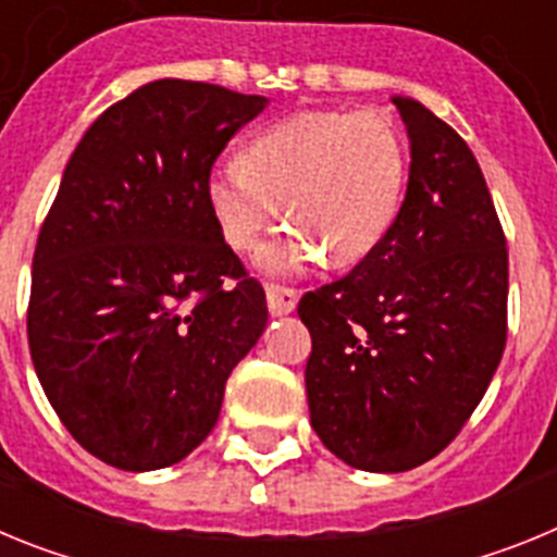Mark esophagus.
I'll return each mask as SVG.
<instances>
[{"label":"esophagus","mask_w":557,"mask_h":557,"mask_svg":"<svg viewBox=\"0 0 557 557\" xmlns=\"http://www.w3.org/2000/svg\"><path fill=\"white\" fill-rule=\"evenodd\" d=\"M295 304H298V293L289 287H278V284H268V309L270 314L282 318V314L295 312Z\"/></svg>","instance_id":"1"}]
</instances>
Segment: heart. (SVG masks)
<instances>
[{"label": "heart", "mask_w": 557, "mask_h": 557, "mask_svg": "<svg viewBox=\"0 0 557 557\" xmlns=\"http://www.w3.org/2000/svg\"><path fill=\"white\" fill-rule=\"evenodd\" d=\"M410 152L385 111H307L264 127L243 161L209 175L206 195L225 243L250 250L284 214V231L259 253L270 275H298L329 256L348 268L382 245L407 191Z\"/></svg>", "instance_id": "1"}]
</instances>
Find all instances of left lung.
<instances>
[{"instance_id":"8db88e82","label":"left lung","mask_w":557,"mask_h":557,"mask_svg":"<svg viewBox=\"0 0 557 557\" xmlns=\"http://www.w3.org/2000/svg\"><path fill=\"white\" fill-rule=\"evenodd\" d=\"M410 178L391 234L298 304L307 401L332 455L398 474L432 460L480 405L508 337V245L469 145L396 97Z\"/></svg>"}]
</instances>
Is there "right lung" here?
<instances>
[{"label": "right lung", "instance_id": "right-lung-1", "mask_svg": "<svg viewBox=\"0 0 557 557\" xmlns=\"http://www.w3.org/2000/svg\"><path fill=\"white\" fill-rule=\"evenodd\" d=\"M268 102L152 81L100 113L63 170L33 256L27 339L49 405L108 466L156 471L198 449L268 326L262 284L206 195L211 164Z\"/></svg>", "mask_w": 557, "mask_h": 557}]
</instances>
